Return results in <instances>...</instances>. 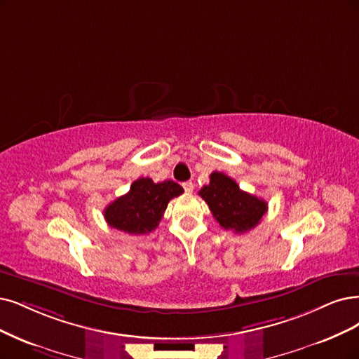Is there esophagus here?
<instances>
[{
    "instance_id": "esophagus-1",
    "label": "esophagus",
    "mask_w": 359,
    "mask_h": 359,
    "mask_svg": "<svg viewBox=\"0 0 359 359\" xmlns=\"http://www.w3.org/2000/svg\"><path fill=\"white\" fill-rule=\"evenodd\" d=\"M183 189H184V192L191 194L194 191V183L192 182H184L183 183Z\"/></svg>"
}]
</instances>
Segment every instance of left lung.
<instances>
[{
	"label": "left lung",
	"mask_w": 359,
	"mask_h": 359,
	"mask_svg": "<svg viewBox=\"0 0 359 359\" xmlns=\"http://www.w3.org/2000/svg\"><path fill=\"white\" fill-rule=\"evenodd\" d=\"M220 226L235 233L256 228L268 211V203L244 192L238 183L220 171L210 175V183L198 192Z\"/></svg>",
	"instance_id": "left-lung-1"
}]
</instances>
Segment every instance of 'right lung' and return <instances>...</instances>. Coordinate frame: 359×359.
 Masks as SVG:
<instances>
[{"label":"right lung","instance_id":"obj_1","mask_svg":"<svg viewBox=\"0 0 359 359\" xmlns=\"http://www.w3.org/2000/svg\"><path fill=\"white\" fill-rule=\"evenodd\" d=\"M182 194L183 188L172 180L154 183L149 177H139L126 195L104 208L103 216L111 228L130 235H144L158 226L170 200Z\"/></svg>","mask_w":359,"mask_h":359}]
</instances>
